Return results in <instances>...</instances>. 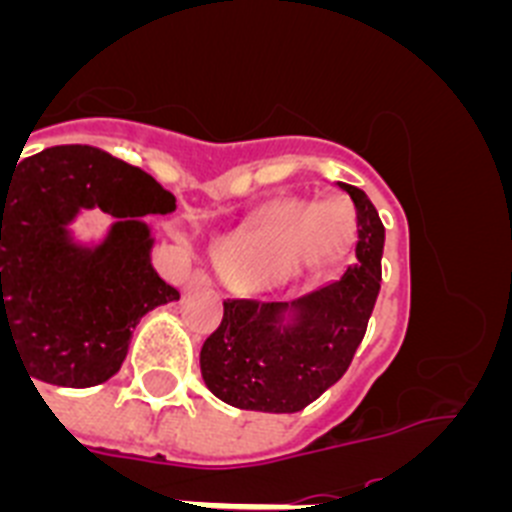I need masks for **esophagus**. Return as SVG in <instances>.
I'll list each match as a JSON object with an SVG mask.
<instances>
[{
    "instance_id": "obj_1",
    "label": "esophagus",
    "mask_w": 512,
    "mask_h": 512,
    "mask_svg": "<svg viewBox=\"0 0 512 512\" xmlns=\"http://www.w3.org/2000/svg\"><path fill=\"white\" fill-rule=\"evenodd\" d=\"M210 284V277H207L205 271H194L192 277L187 279V289H200V287H207Z\"/></svg>"
}]
</instances>
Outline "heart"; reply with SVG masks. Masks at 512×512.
Listing matches in <instances>:
<instances>
[{
	"label": "heart",
	"mask_w": 512,
	"mask_h": 512,
	"mask_svg": "<svg viewBox=\"0 0 512 512\" xmlns=\"http://www.w3.org/2000/svg\"><path fill=\"white\" fill-rule=\"evenodd\" d=\"M351 215L341 202L310 207L302 200L279 202L230 264L238 282L264 284L297 266L328 256L343 243Z\"/></svg>",
	"instance_id": "heart-1"
}]
</instances>
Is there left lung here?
Masks as SVG:
<instances>
[{"instance_id":"8db88e82","label":"left lung","mask_w":512,"mask_h":512,"mask_svg":"<svg viewBox=\"0 0 512 512\" xmlns=\"http://www.w3.org/2000/svg\"><path fill=\"white\" fill-rule=\"evenodd\" d=\"M356 207V261L336 282L292 302L225 300L202 343L207 390L241 410L297 413L346 374L382 282L384 225L359 187L338 184Z\"/></svg>"}]
</instances>
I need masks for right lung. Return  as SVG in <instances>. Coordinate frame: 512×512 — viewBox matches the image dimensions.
I'll return each instance as SVG.
<instances>
[{"label":"right lung","instance_id":"obj_1","mask_svg":"<svg viewBox=\"0 0 512 512\" xmlns=\"http://www.w3.org/2000/svg\"><path fill=\"white\" fill-rule=\"evenodd\" d=\"M94 206L116 225L99 247H79L68 225ZM174 210L151 174L92 146H53L0 169V348L2 338L15 343L40 382H107L138 320L179 300L153 269L143 223Z\"/></svg>","mask_w":512,"mask_h":512}]
</instances>
